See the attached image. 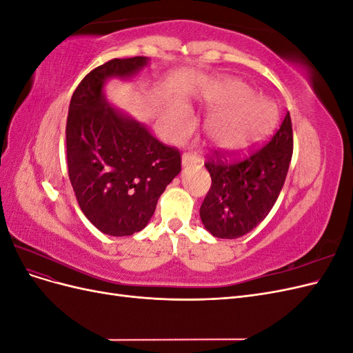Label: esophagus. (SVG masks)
<instances>
[{
    "instance_id": "34e87169",
    "label": "esophagus",
    "mask_w": 353,
    "mask_h": 353,
    "mask_svg": "<svg viewBox=\"0 0 353 353\" xmlns=\"http://www.w3.org/2000/svg\"><path fill=\"white\" fill-rule=\"evenodd\" d=\"M200 163H201V157H199L196 154L185 153V154H183V157H181V165H183V168L193 166V165H200Z\"/></svg>"
}]
</instances>
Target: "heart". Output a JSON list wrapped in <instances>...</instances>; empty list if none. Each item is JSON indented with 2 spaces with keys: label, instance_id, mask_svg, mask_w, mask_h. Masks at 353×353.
<instances>
[{
  "label": "heart",
  "instance_id": "obj_1",
  "mask_svg": "<svg viewBox=\"0 0 353 353\" xmlns=\"http://www.w3.org/2000/svg\"><path fill=\"white\" fill-rule=\"evenodd\" d=\"M213 108L225 109L213 114L206 123V140L219 152L245 150L265 140L279 122V110L265 99H254V92L239 81L218 83L208 94ZM169 123L176 137L191 130L190 114L183 108L169 112Z\"/></svg>",
  "mask_w": 353,
  "mask_h": 353
}]
</instances>
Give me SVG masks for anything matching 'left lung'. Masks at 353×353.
<instances>
[{
	"label": "left lung",
	"instance_id": "obj_1",
	"mask_svg": "<svg viewBox=\"0 0 353 353\" xmlns=\"http://www.w3.org/2000/svg\"><path fill=\"white\" fill-rule=\"evenodd\" d=\"M293 154V130L287 113L272 140L241 162L228 163L219 152L205 165L212 187L200 208L206 231L216 239H239L266 218L284 185Z\"/></svg>",
	"mask_w": 353,
	"mask_h": 353
}]
</instances>
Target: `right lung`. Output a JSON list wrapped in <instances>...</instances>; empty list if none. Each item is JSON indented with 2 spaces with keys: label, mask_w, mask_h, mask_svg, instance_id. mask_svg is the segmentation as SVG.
Masks as SVG:
<instances>
[{
  "label": "right lung",
  "mask_w": 353,
  "mask_h": 353,
  "mask_svg": "<svg viewBox=\"0 0 353 353\" xmlns=\"http://www.w3.org/2000/svg\"><path fill=\"white\" fill-rule=\"evenodd\" d=\"M148 57L113 59L74 90L66 123L69 178L83 215L113 237L132 236L152 219L157 200L181 172V156L148 128L113 108L104 87L132 79Z\"/></svg>",
  "instance_id": "obj_1"
}]
</instances>
